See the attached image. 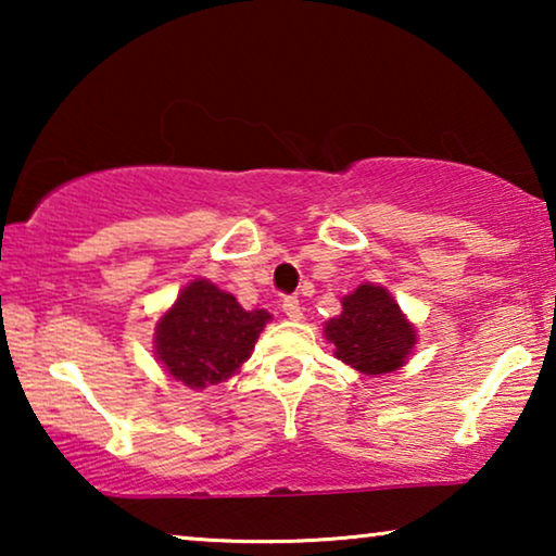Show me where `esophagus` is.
Listing matches in <instances>:
<instances>
[{
    "label": "esophagus",
    "instance_id": "obj_1",
    "mask_svg": "<svg viewBox=\"0 0 556 556\" xmlns=\"http://www.w3.org/2000/svg\"><path fill=\"white\" fill-rule=\"evenodd\" d=\"M283 314L291 318V321H301V318H303L301 301L295 299V295H288V299H283Z\"/></svg>",
    "mask_w": 556,
    "mask_h": 556
}]
</instances>
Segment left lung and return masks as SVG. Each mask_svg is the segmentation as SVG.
I'll use <instances>...</instances> for the list:
<instances>
[{
    "label": "left lung",
    "instance_id": "obj_1",
    "mask_svg": "<svg viewBox=\"0 0 556 556\" xmlns=\"http://www.w3.org/2000/svg\"><path fill=\"white\" fill-rule=\"evenodd\" d=\"M333 356L367 377L402 369L415 352L417 326L384 286L362 283L341 299V314L324 324Z\"/></svg>",
    "mask_w": 556,
    "mask_h": 556
}]
</instances>
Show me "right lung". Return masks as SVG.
<instances>
[{
    "mask_svg": "<svg viewBox=\"0 0 556 556\" xmlns=\"http://www.w3.org/2000/svg\"><path fill=\"white\" fill-rule=\"evenodd\" d=\"M270 318L265 308L245 311L212 280L194 278L159 316L154 356L172 379L204 390L238 375Z\"/></svg>",
    "mask_w": 556,
    "mask_h": 556,
    "instance_id": "1",
    "label": "right lung"
}]
</instances>
